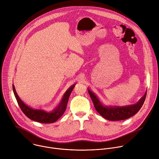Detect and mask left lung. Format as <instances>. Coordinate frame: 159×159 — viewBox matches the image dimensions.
I'll list each match as a JSON object with an SVG mask.
<instances>
[{"label": "left lung", "instance_id": "8db88e82", "mask_svg": "<svg viewBox=\"0 0 159 159\" xmlns=\"http://www.w3.org/2000/svg\"><path fill=\"white\" fill-rule=\"evenodd\" d=\"M89 94L91 98L95 109L104 118L109 121H120L128 119L136 115L142 107L147 96V92L144 96L136 104L126 106H104L96 95L88 89Z\"/></svg>", "mask_w": 159, "mask_h": 159}]
</instances>
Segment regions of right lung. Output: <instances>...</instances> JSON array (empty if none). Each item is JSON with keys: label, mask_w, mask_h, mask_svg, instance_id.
I'll use <instances>...</instances> for the list:
<instances>
[{"label": "right lung", "mask_w": 159, "mask_h": 159, "mask_svg": "<svg viewBox=\"0 0 159 159\" xmlns=\"http://www.w3.org/2000/svg\"><path fill=\"white\" fill-rule=\"evenodd\" d=\"M75 87V84L72 85L67 89L61 101L60 104L50 112H47L43 109H33L25 104L19 98L15 89L14 84L12 85V89L14 96L17 100V102L24 114L30 119L41 123H52L57 121L64 113L66 108V105L69 101V96Z\"/></svg>", "instance_id": "1"}]
</instances>
